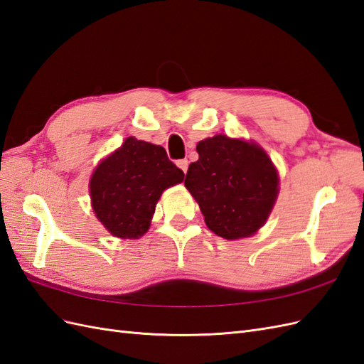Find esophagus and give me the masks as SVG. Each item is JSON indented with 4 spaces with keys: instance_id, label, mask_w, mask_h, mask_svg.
<instances>
[{
    "instance_id": "esophagus-1",
    "label": "esophagus",
    "mask_w": 364,
    "mask_h": 364,
    "mask_svg": "<svg viewBox=\"0 0 364 364\" xmlns=\"http://www.w3.org/2000/svg\"><path fill=\"white\" fill-rule=\"evenodd\" d=\"M178 167H179L183 173H186V171H188V161H186V159L178 161Z\"/></svg>"
}]
</instances>
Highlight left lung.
I'll use <instances>...</instances> for the list:
<instances>
[{"label":"left lung","mask_w":364,"mask_h":364,"mask_svg":"<svg viewBox=\"0 0 364 364\" xmlns=\"http://www.w3.org/2000/svg\"><path fill=\"white\" fill-rule=\"evenodd\" d=\"M185 186L218 237H250L266 223L278 197V171L255 142L215 135L197 144Z\"/></svg>","instance_id":"1"}]
</instances>
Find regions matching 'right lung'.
I'll return each mask as SVG.
<instances>
[{
    "instance_id": "right-lung-1",
    "label": "right lung",
    "mask_w": 364,
    "mask_h": 364,
    "mask_svg": "<svg viewBox=\"0 0 364 364\" xmlns=\"http://www.w3.org/2000/svg\"><path fill=\"white\" fill-rule=\"evenodd\" d=\"M183 176L164 147L129 136L92 173V209L114 237L139 238L149 230L164 190L181 183Z\"/></svg>"
}]
</instances>
